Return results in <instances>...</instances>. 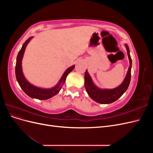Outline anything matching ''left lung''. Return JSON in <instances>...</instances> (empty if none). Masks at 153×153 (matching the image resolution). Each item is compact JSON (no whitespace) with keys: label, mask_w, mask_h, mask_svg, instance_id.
Segmentation results:
<instances>
[{"label":"left lung","mask_w":153,"mask_h":153,"mask_svg":"<svg viewBox=\"0 0 153 153\" xmlns=\"http://www.w3.org/2000/svg\"><path fill=\"white\" fill-rule=\"evenodd\" d=\"M127 50V54L129 61V66L123 82L117 87L114 89H101L97 87L87 70L85 71V87L88 95L91 99L96 102L101 104L112 103L117 100L128 88L129 82L131 80V69L132 65L131 58L129 54V49L127 44H124Z\"/></svg>","instance_id":"8db88e82"}]
</instances>
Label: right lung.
Instances as JSON below:
<instances>
[{"label":"right lung","mask_w":153,"mask_h":153,"mask_svg":"<svg viewBox=\"0 0 153 153\" xmlns=\"http://www.w3.org/2000/svg\"><path fill=\"white\" fill-rule=\"evenodd\" d=\"M32 38H33V37L31 36L28 39L26 40L25 42L23 44L21 50L18 53L15 66L16 78L22 89L24 91L27 95H28L30 98L41 100H48L54 96L55 95H56L60 91V90L61 89L62 85L66 81V78L68 75L75 68V65H73L66 69V70L64 71L61 79L59 80L57 84L52 88H48L47 89V88L39 87L30 84L26 79V78L24 75V73H23L22 62L27 46Z\"/></svg>","instance_id":"1"}]
</instances>
